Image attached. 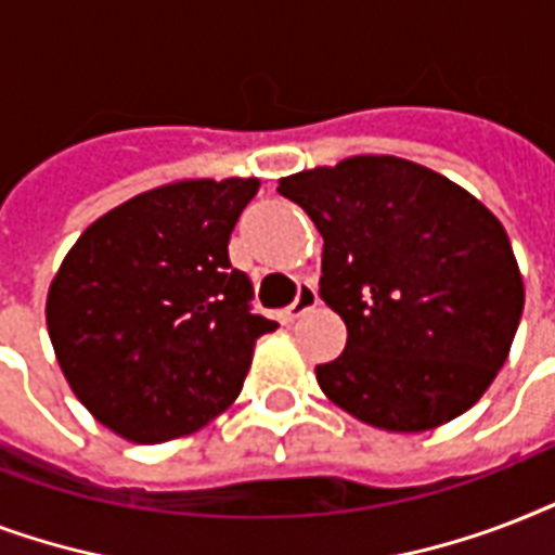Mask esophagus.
<instances>
[{
	"label": "esophagus",
	"instance_id": "esophagus-1",
	"mask_svg": "<svg viewBox=\"0 0 555 555\" xmlns=\"http://www.w3.org/2000/svg\"><path fill=\"white\" fill-rule=\"evenodd\" d=\"M315 307H318L315 286H309V283H300L298 298H295V304H289V307L283 309V318H286V321H298L300 315H307L309 309H315Z\"/></svg>",
	"mask_w": 555,
	"mask_h": 555
}]
</instances>
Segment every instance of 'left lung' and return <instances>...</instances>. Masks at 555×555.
Wrapping results in <instances>:
<instances>
[{"label": "left lung", "instance_id": "left-lung-1", "mask_svg": "<svg viewBox=\"0 0 555 555\" xmlns=\"http://www.w3.org/2000/svg\"><path fill=\"white\" fill-rule=\"evenodd\" d=\"M278 193L324 237L318 292L347 324L345 353L315 367L326 397L405 434L469 411L521 321L504 225L446 176L397 156L304 170Z\"/></svg>", "mask_w": 555, "mask_h": 555}]
</instances>
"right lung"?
Segmentation results:
<instances>
[{
	"mask_svg": "<svg viewBox=\"0 0 555 555\" xmlns=\"http://www.w3.org/2000/svg\"><path fill=\"white\" fill-rule=\"evenodd\" d=\"M257 179H188L132 196L80 234L51 281L46 321L75 397L132 442H165L240 397L255 286L229 260Z\"/></svg>",
	"mask_w": 555,
	"mask_h": 555,
	"instance_id": "obj_1",
	"label": "right lung"
}]
</instances>
